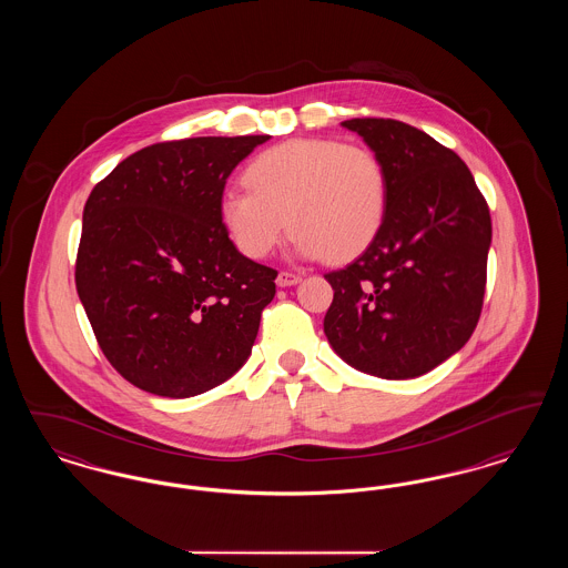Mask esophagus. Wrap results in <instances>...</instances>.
<instances>
[{
    "label": "esophagus",
    "mask_w": 568,
    "mask_h": 568,
    "mask_svg": "<svg viewBox=\"0 0 568 568\" xmlns=\"http://www.w3.org/2000/svg\"><path fill=\"white\" fill-rule=\"evenodd\" d=\"M300 281H302V276L296 274V272L281 271L278 276H276V285L278 287H292V285L300 283Z\"/></svg>",
    "instance_id": "obj_1"
}]
</instances>
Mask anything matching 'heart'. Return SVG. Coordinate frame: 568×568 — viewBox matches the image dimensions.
I'll return each instance as SVG.
<instances>
[{
  "mask_svg": "<svg viewBox=\"0 0 568 568\" xmlns=\"http://www.w3.org/2000/svg\"><path fill=\"white\" fill-rule=\"evenodd\" d=\"M244 185L221 193L219 215L239 251L262 260L296 232L300 257L345 262L377 239L387 211V174L364 144L294 138L255 155Z\"/></svg>",
  "mask_w": 568,
  "mask_h": 568,
  "instance_id": "1",
  "label": "heart"
}]
</instances>
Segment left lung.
I'll use <instances>...</instances> for the list:
<instances>
[{"label":"left lung","mask_w":568,"mask_h":568,"mask_svg":"<svg viewBox=\"0 0 568 568\" xmlns=\"http://www.w3.org/2000/svg\"><path fill=\"white\" fill-rule=\"evenodd\" d=\"M387 174L377 239L343 271L324 332L349 366L415 378L459 352L486 294L491 219L468 165L433 135L394 119H352Z\"/></svg>","instance_id":"8db88e82"}]
</instances>
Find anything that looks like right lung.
I'll list each match as a JSON object with an SVG mask.
<instances>
[{"instance_id": "1", "label": "right lung", "mask_w": 568, "mask_h": 568, "mask_svg": "<svg viewBox=\"0 0 568 568\" xmlns=\"http://www.w3.org/2000/svg\"><path fill=\"white\" fill-rule=\"evenodd\" d=\"M268 138L151 144L91 191L77 292L100 349L135 387L190 398L251 355L276 271L234 246L219 202L232 170Z\"/></svg>"}]
</instances>
